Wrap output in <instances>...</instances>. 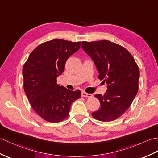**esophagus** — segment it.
Returning <instances> with one entry per match:
<instances>
[{"instance_id": "1", "label": "esophagus", "mask_w": 158, "mask_h": 158, "mask_svg": "<svg viewBox=\"0 0 158 158\" xmlns=\"http://www.w3.org/2000/svg\"><path fill=\"white\" fill-rule=\"evenodd\" d=\"M93 96L92 94H87L85 91H82L81 92V97H86V98H91Z\"/></svg>"}]
</instances>
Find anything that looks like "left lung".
I'll return each mask as SVG.
<instances>
[{"label": "left lung", "mask_w": 158, "mask_h": 158, "mask_svg": "<svg viewBox=\"0 0 158 158\" xmlns=\"http://www.w3.org/2000/svg\"><path fill=\"white\" fill-rule=\"evenodd\" d=\"M82 48L98 69V78L107 84L104 95H95L101 107L91 114L95 118L109 122L125 112L138 91L139 69L127 49L108 40L82 42Z\"/></svg>", "instance_id": "1"}]
</instances>
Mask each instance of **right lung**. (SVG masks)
<instances>
[{"label":"right lung","instance_id":"add662e5","mask_svg":"<svg viewBox=\"0 0 158 158\" xmlns=\"http://www.w3.org/2000/svg\"><path fill=\"white\" fill-rule=\"evenodd\" d=\"M81 42L54 39L42 43L32 51L23 67L25 93L33 110L42 118L58 123L67 118L73 102L81 93L57 84L66 61L78 51Z\"/></svg>","mask_w":158,"mask_h":158}]
</instances>
